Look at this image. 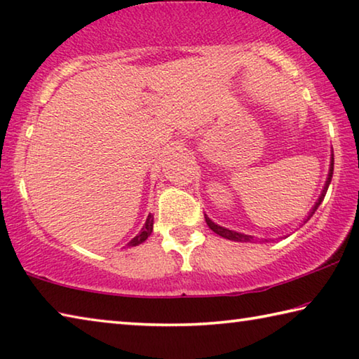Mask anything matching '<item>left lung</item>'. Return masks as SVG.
<instances>
[{
	"mask_svg": "<svg viewBox=\"0 0 359 359\" xmlns=\"http://www.w3.org/2000/svg\"><path fill=\"white\" fill-rule=\"evenodd\" d=\"M332 171H334V155H331L330 172H327V179H326V184H325L323 191H321L320 198H318V201L315 203V205L312 208V210L309 212V215H307L306 218H304V223L311 220V217L315 214V210L318 209V205H320V204H321V201H323V199H325V194H326V191H327V187H330V184H331V179H332ZM204 218H205V223H208V226H209L212 231H214V233H217L218 236H222V238H224V239L236 241V242H252V241H255V239H253V236H247V234L238 233V231H233V229H228V228H223V226H220V224H217V223L212 222L208 215H204Z\"/></svg>",
	"mask_w": 359,
	"mask_h": 359,
	"instance_id": "obj_1",
	"label": "left lung"
}]
</instances>
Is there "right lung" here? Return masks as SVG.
I'll list each match as a JSON object with an SVG mask.
<instances>
[{
    "instance_id": "add662e5",
    "label": "right lung",
    "mask_w": 359,
    "mask_h": 359,
    "mask_svg": "<svg viewBox=\"0 0 359 359\" xmlns=\"http://www.w3.org/2000/svg\"><path fill=\"white\" fill-rule=\"evenodd\" d=\"M151 231H154V215H149L147 220H145L144 228L139 231L137 236H135V238L128 242V247H136L139 244H142V242L151 234Z\"/></svg>"
}]
</instances>
